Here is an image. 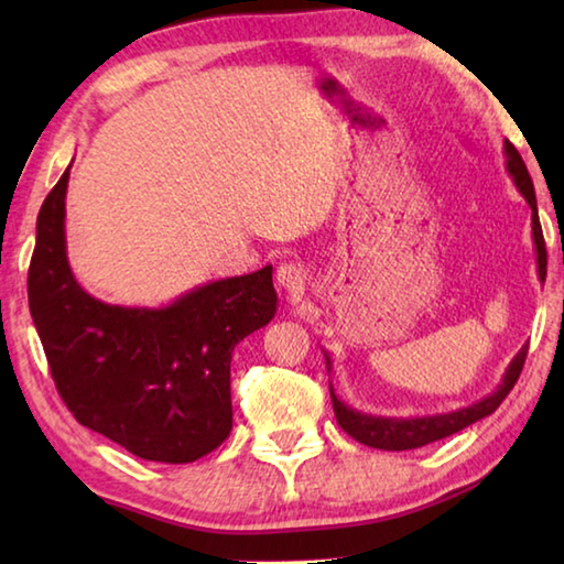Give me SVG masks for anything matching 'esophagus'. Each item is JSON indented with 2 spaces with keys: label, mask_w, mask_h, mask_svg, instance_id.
Returning a JSON list of instances; mask_svg holds the SVG:
<instances>
[{
  "label": "esophagus",
  "mask_w": 564,
  "mask_h": 564,
  "mask_svg": "<svg viewBox=\"0 0 564 564\" xmlns=\"http://www.w3.org/2000/svg\"><path fill=\"white\" fill-rule=\"evenodd\" d=\"M305 283V271L301 263H281L279 271H275V285L285 293H299L303 291Z\"/></svg>",
  "instance_id": "1"
}]
</instances>
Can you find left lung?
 Returning a JSON list of instances; mask_svg holds the SVG:
<instances>
[{
	"mask_svg": "<svg viewBox=\"0 0 564 564\" xmlns=\"http://www.w3.org/2000/svg\"><path fill=\"white\" fill-rule=\"evenodd\" d=\"M505 171H508L512 184L518 186L524 202H528L530 212H532V243H534V256H538V279L545 283L547 275V251H545V238H542V226H540V216H538V198H534V186L532 178L528 174V166H524L522 156L518 154L510 141H505ZM326 366L330 373L333 360L326 350ZM524 356H528V346H522L518 350V356L510 360V366L505 368L500 386L492 390L490 395H485L477 403L460 408V410H451V413H437V415H410V417H386V415H370V413H360V410L350 408L343 403V400L336 395L330 383V400H333V410H336L338 425L346 431L352 441H358L368 447H378V451H415V447H423L427 443L443 441V437L453 435L463 427L477 423V420L488 417L490 413L498 410L512 386L518 383L520 370Z\"/></svg>",
	"mask_w": 564,
	"mask_h": 564,
	"instance_id": "obj_1",
	"label": "left lung"
}]
</instances>
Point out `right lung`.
I'll list each match as a JSON object with an SVG mask.
<instances>
[{
    "instance_id": "1",
    "label": "right lung",
    "mask_w": 564,
    "mask_h": 564,
    "mask_svg": "<svg viewBox=\"0 0 564 564\" xmlns=\"http://www.w3.org/2000/svg\"><path fill=\"white\" fill-rule=\"evenodd\" d=\"M69 169L36 216L26 281L56 390L84 427L137 457L194 463L231 433V356L275 316L273 265L154 308L94 299L66 256Z\"/></svg>"
}]
</instances>
